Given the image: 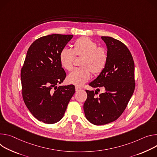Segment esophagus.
I'll use <instances>...</instances> for the list:
<instances>
[{"label":"esophagus","mask_w":157,"mask_h":157,"mask_svg":"<svg viewBox=\"0 0 157 157\" xmlns=\"http://www.w3.org/2000/svg\"><path fill=\"white\" fill-rule=\"evenodd\" d=\"M82 89L80 87H78V86H75V90L76 92H78L80 90H81Z\"/></svg>","instance_id":"34e87169"}]
</instances>
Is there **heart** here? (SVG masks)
<instances>
[{
  "instance_id": "heart-1",
  "label": "heart",
  "mask_w": 157,
  "mask_h": 157,
  "mask_svg": "<svg viewBox=\"0 0 157 157\" xmlns=\"http://www.w3.org/2000/svg\"><path fill=\"white\" fill-rule=\"evenodd\" d=\"M75 56L83 57L81 66L70 73L67 77V82L76 86H83L91 77L92 72L94 75L100 74L105 68L107 62L106 50L98 47L96 42L89 37H83L78 39L74 43L72 50L63 48L59 54L61 66L66 71H70L73 68Z\"/></svg>"
}]
</instances>
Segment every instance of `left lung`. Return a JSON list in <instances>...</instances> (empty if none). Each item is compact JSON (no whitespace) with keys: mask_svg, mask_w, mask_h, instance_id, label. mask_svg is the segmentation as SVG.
<instances>
[{"mask_svg":"<svg viewBox=\"0 0 157 157\" xmlns=\"http://www.w3.org/2000/svg\"><path fill=\"white\" fill-rule=\"evenodd\" d=\"M107 49V62L103 71L89 85L96 90H86L83 110L86 118L95 125L116 120L124 112L135 90V65L127 46L110 37H101ZM98 87L105 92L94 96Z\"/></svg>","mask_w":157,"mask_h":157,"instance_id":"8db88e82","label":"left lung"}]
</instances>
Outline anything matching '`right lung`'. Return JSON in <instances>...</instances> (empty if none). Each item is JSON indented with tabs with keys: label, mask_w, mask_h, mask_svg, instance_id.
I'll list each match as a JSON object with an SVG mask.
<instances>
[{
	"label": "right lung",
	"mask_w": 157,
	"mask_h": 157,
	"mask_svg": "<svg viewBox=\"0 0 157 157\" xmlns=\"http://www.w3.org/2000/svg\"><path fill=\"white\" fill-rule=\"evenodd\" d=\"M73 35L52 34L35 40L29 48L21 70L22 97L38 120L58 122L75 92L74 85L57 86L66 77L59 60L62 49Z\"/></svg>",
	"instance_id": "add662e5"
}]
</instances>
